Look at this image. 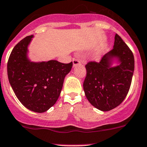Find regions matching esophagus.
<instances>
[{
	"label": "esophagus",
	"mask_w": 147,
	"mask_h": 147,
	"mask_svg": "<svg viewBox=\"0 0 147 147\" xmlns=\"http://www.w3.org/2000/svg\"><path fill=\"white\" fill-rule=\"evenodd\" d=\"M81 63V62H80L79 60H78V59H74L73 60V64H74V66H76L77 65L80 64Z\"/></svg>",
	"instance_id": "34e87169"
}]
</instances>
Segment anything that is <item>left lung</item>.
<instances>
[{
	"mask_svg": "<svg viewBox=\"0 0 147 147\" xmlns=\"http://www.w3.org/2000/svg\"><path fill=\"white\" fill-rule=\"evenodd\" d=\"M113 49L106 53L99 63L86 65L84 82L86 97L90 104L102 111H108L122 103L130 88L134 58L131 51L118 34ZM114 63L117 64L113 66Z\"/></svg>",
	"mask_w": 147,
	"mask_h": 147,
	"instance_id": "left-lung-1",
	"label": "left lung"
}]
</instances>
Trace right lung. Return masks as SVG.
Segmentation results:
<instances>
[{"mask_svg": "<svg viewBox=\"0 0 147 147\" xmlns=\"http://www.w3.org/2000/svg\"><path fill=\"white\" fill-rule=\"evenodd\" d=\"M33 38V35L27 36L16 45L8 59L7 71L20 102L30 111L43 113L57 101L65 76L71 70L73 63L31 61L28 48Z\"/></svg>", "mask_w": 147, "mask_h": 147, "instance_id": "obj_1", "label": "right lung"}]
</instances>
